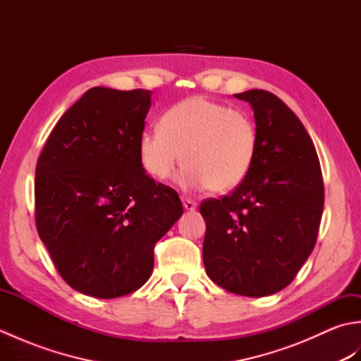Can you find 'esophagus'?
I'll return each mask as SVG.
<instances>
[{"label":"esophagus","instance_id":"1","mask_svg":"<svg viewBox=\"0 0 361 361\" xmlns=\"http://www.w3.org/2000/svg\"><path fill=\"white\" fill-rule=\"evenodd\" d=\"M183 206H185L186 211H195L197 209V203L190 198H183Z\"/></svg>","mask_w":361,"mask_h":361}]
</instances>
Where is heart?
<instances>
[{"label": "heart", "mask_w": 361, "mask_h": 361, "mask_svg": "<svg viewBox=\"0 0 361 361\" xmlns=\"http://www.w3.org/2000/svg\"><path fill=\"white\" fill-rule=\"evenodd\" d=\"M257 147L256 122L247 111L202 96L172 105L161 116L159 130H147L137 142L141 164L153 180L171 178L183 153L186 169L180 185L219 194L247 180Z\"/></svg>", "instance_id": "heart-1"}]
</instances>
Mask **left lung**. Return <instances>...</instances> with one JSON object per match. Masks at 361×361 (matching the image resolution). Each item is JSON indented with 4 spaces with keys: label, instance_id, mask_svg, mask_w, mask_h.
<instances>
[{
    "label": "left lung",
    "instance_id": "obj_1",
    "mask_svg": "<svg viewBox=\"0 0 361 361\" xmlns=\"http://www.w3.org/2000/svg\"><path fill=\"white\" fill-rule=\"evenodd\" d=\"M234 96L255 110L257 155L240 186L200 204L203 262L221 288L259 298L286 288L309 259L324 183L307 130L278 96L265 90Z\"/></svg>",
    "mask_w": 361,
    "mask_h": 361
}]
</instances>
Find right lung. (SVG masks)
<instances>
[{"label":"right lung","instance_id":"obj_1","mask_svg":"<svg viewBox=\"0 0 361 361\" xmlns=\"http://www.w3.org/2000/svg\"><path fill=\"white\" fill-rule=\"evenodd\" d=\"M152 91L88 90L54 127L35 167V224L63 281L110 299L142 287L155 243L181 217L144 172L137 142Z\"/></svg>","mask_w":361,"mask_h":361}]
</instances>
